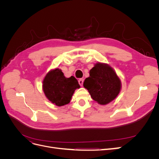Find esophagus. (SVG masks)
Masks as SVG:
<instances>
[{"mask_svg":"<svg viewBox=\"0 0 159 159\" xmlns=\"http://www.w3.org/2000/svg\"><path fill=\"white\" fill-rule=\"evenodd\" d=\"M78 82H79V84H80L81 86H82V85H83V84H84V79H82V78L80 79V80H78Z\"/></svg>","mask_w":159,"mask_h":159,"instance_id":"34e87169","label":"esophagus"}]
</instances>
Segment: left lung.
<instances>
[{"label": "left lung", "mask_w": 159, "mask_h": 159, "mask_svg": "<svg viewBox=\"0 0 159 159\" xmlns=\"http://www.w3.org/2000/svg\"><path fill=\"white\" fill-rule=\"evenodd\" d=\"M84 87L88 90L94 101L100 105H106L116 98L121 84L109 66L97 63L89 71V77L85 80Z\"/></svg>", "instance_id": "8db88e82"}]
</instances>
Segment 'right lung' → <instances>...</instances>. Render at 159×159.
Instances as JSON below:
<instances>
[{
  "label": "right lung",
  "mask_w": 159,
  "mask_h": 159,
  "mask_svg": "<svg viewBox=\"0 0 159 159\" xmlns=\"http://www.w3.org/2000/svg\"><path fill=\"white\" fill-rule=\"evenodd\" d=\"M42 88L46 98L52 103L62 106L70 102L75 90L80 86L74 76L66 78L61 70L56 68L46 74Z\"/></svg>",
  "instance_id": "obj_1"
}]
</instances>
